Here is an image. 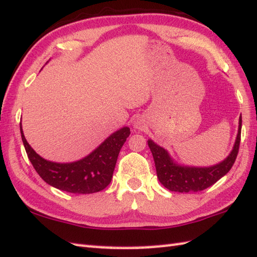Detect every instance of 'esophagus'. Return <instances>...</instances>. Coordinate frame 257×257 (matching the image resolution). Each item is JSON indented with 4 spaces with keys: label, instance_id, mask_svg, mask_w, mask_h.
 <instances>
[{
    "label": "esophagus",
    "instance_id": "34e87169",
    "mask_svg": "<svg viewBox=\"0 0 257 257\" xmlns=\"http://www.w3.org/2000/svg\"><path fill=\"white\" fill-rule=\"evenodd\" d=\"M141 127H142V125H141V123L138 122V121H137V122H135V128H138V129H141Z\"/></svg>",
    "mask_w": 257,
    "mask_h": 257
}]
</instances>
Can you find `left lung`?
Returning a JSON list of instances; mask_svg holds the SVG:
<instances>
[{
    "instance_id": "1",
    "label": "left lung",
    "mask_w": 257,
    "mask_h": 257,
    "mask_svg": "<svg viewBox=\"0 0 257 257\" xmlns=\"http://www.w3.org/2000/svg\"><path fill=\"white\" fill-rule=\"evenodd\" d=\"M240 130L241 115L239 116L238 134H237L232 151L226 160L208 167H193L176 164L167 151L149 139L147 143L153 154L154 162H155L158 180L166 189L181 193L198 192V191H202L211 186L223 175H226L234 165L239 149Z\"/></svg>"
}]
</instances>
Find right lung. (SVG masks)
Wrapping results in <instances>:
<instances>
[{"label":"right lung","mask_w":257,"mask_h":257,"mask_svg":"<svg viewBox=\"0 0 257 257\" xmlns=\"http://www.w3.org/2000/svg\"><path fill=\"white\" fill-rule=\"evenodd\" d=\"M20 132L27 155L37 173L54 188L75 194L95 193L105 189L112 179L121 147L130 135L128 127L113 133L90 155L73 163H55L39 156Z\"/></svg>","instance_id":"add662e5"}]
</instances>
